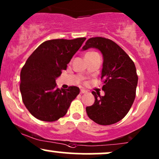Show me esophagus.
<instances>
[{
  "label": "esophagus",
  "mask_w": 159,
  "mask_h": 159,
  "mask_svg": "<svg viewBox=\"0 0 159 159\" xmlns=\"http://www.w3.org/2000/svg\"><path fill=\"white\" fill-rule=\"evenodd\" d=\"M87 93V91L85 90H84V89H81V94Z\"/></svg>",
  "instance_id": "34e87169"
}]
</instances>
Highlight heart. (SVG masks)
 Here are the masks:
<instances>
[{
    "label": "heart",
    "mask_w": 159,
    "mask_h": 159,
    "mask_svg": "<svg viewBox=\"0 0 159 159\" xmlns=\"http://www.w3.org/2000/svg\"><path fill=\"white\" fill-rule=\"evenodd\" d=\"M93 53H96V52H88V53H87V54H93Z\"/></svg>",
    "instance_id": "obj_1"
}]
</instances>
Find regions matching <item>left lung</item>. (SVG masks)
Listing matches in <instances>:
<instances>
[{"instance_id":"1","label":"left lung","mask_w":159,"mask_h":159,"mask_svg":"<svg viewBox=\"0 0 159 159\" xmlns=\"http://www.w3.org/2000/svg\"><path fill=\"white\" fill-rule=\"evenodd\" d=\"M90 48L98 49L103 55L101 79L105 96L93 91L95 102L86 111L99 125L114 124L128 114L135 98L138 81L135 65L125 51L109 39L90 38L82 49Z\"/></svg>"}]
</instances>
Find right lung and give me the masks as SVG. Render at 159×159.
<instances>
[{"label":"right lung","mask_w":159,"mask_h":159,"mask_svg":"<svg viewBox=\"0 0 159 159\" xmlns=\"http://www.w3.org/2000/svg\"><path fill=\"white\" fill-rule=\"evenodd\" d=\"M85 39L47 40L27 60L20 75V91L25 107L36 119L45 122L59 120L79 94V88L75 86L60 90L56 78L66 69Z\"/></svg>","instance_id":"obj_1"}]
</instances>
